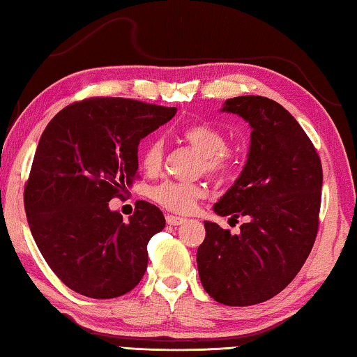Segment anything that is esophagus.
I'll use <instances>...</instances> for the list:
<instances>
[{
    "mask_svg": "<svg viewBox=\"0 0 357 357\" xmlns=\"http://www.w3.org/2000/svg\"><path fill=\"white\" fill-rule=\"evenodd\" d=\"M185 220L184 218H181V216H174V215H167V222L169 226H179V225H183Z\"/></svg>",
    "mask_w": 357,
    "mask_h": 357,
    "instance_id": "esophagus-1",
    "label": "esophagus"
}]
</instances>
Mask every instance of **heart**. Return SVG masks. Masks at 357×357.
<instances>
[{"instance_id":"1","label":"heart","mask_w":357,"mask_h":357,"mask_svg":"<svg viewBox=\"0 0 357 357\" xmlns=\"http://www.w3.org/2000/svg\"><path fill=\"white\" fill-rule=\"evenodd\" d=\"M183 137L204 155L202 168L216 179H231L238 173L242 160L234 149L227 147L225 132L206 123H194L183 130ZM163 160V141L152 136L142 144L139 162L147 173H157ZM205 195L204 185L179 181H163L151 189L152 200L174 213L194 211L197 202Z\"/></svg>"}]
</instances>
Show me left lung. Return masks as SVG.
I'll list each match as a JSON object with an SVG mask.
<instances>
[{
	"instance_id": "8db88e82",
	"label": "left lung",
	"mask_w": 357,
	"mask_h": 357,
	"mask_svg": "<svg viewBox=\"0 0 357 357\" xmlns=\"http://www.w3.org/2000/svg\"><path fill=\"white\" fill-rule=\"evenodd\" d=\"M222 112L252 126L248 160L215 211L245 218L241 234L205 221L197 250L202 285L227 306L263 303L285 289L305 264L319 229L322 163L305 130L263 96L227 99Z\"/></svg>"
}]
</instances>
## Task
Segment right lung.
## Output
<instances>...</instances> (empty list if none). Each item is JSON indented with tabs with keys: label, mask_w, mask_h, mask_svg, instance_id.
<instances>
[{
	"label": "right lung",
	"mask_w": 357,
	"mask_h": 357,
	"mask_svg": "<svg viewBox=\"0 0 357 357\" xmlns=\"http://www.w3.org/2000/svg\"><path fill=\"white\" fill-rule=\"evenodd\" d=\"M174 114L141 100L89 98L62 109L43 131L24 189L26 220L43 258L77 294L116 298L144 275L163 213L137 200L125 222L109 202L139 179V141Z\"/></svg>",
	"instance_id": "right-lung-1"
}]
</instances>
